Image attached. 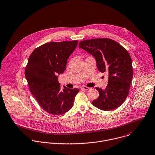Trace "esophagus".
<instances>
[{"instance_id": "obj_1", "label": "esophagus", "mask_w": 155, "mask_h": 155, "mask_svg": "<svg viewBox=\"0 0 155 155\" xmlns=\"http://www.w3.org/2000/svg\"><path fill=\"white\" fill-rule=\"evenodd\" d=\"M81 89H83V90H85V91H87V90H89V89H90L89 87H86V86H81Z\"/></svg>"}]
</instances>
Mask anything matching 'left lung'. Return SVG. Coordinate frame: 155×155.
I'll list each match as a JSON object with an SVG mask.
<instances>
[{
  "label": "left lung",
  "instance_id": "obj_1",
  "mask_svg": "<svg viewBox=\"0 0 155 155\" xmlns=\"http://www.w3.org/2000/svg\"><path fill=\"white\" fill-rule=\"evenodd\" d=\"M81 48L95 59L98 70L108 74L105 89L96 87L99 97L92 105L103 111L119 107L127 97L133 76L132 61L127 50L118 42L108 38L82 41Z\"/></svg>",
  "mask_w": 155,
  "mask_h": 155
}]
</instances>
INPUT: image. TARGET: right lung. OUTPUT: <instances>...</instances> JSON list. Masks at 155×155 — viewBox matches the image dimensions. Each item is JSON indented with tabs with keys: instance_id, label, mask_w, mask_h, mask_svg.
<instances>
[{
	"instance_id": "right-lung-1",
	"label": "right lung",
	"mask_w": 155,
	"mask_h": 155,
	"mask_svg": "<svg viewBox=\"0 0 155 155\" xmlns=\"http://www.w3.org/2000/svg\"><path fill=\"white\" fill-rule=\"evenodd\" d=\"M78 41L50 42L33 50L29 57L25 75L30 90L47 113L61 115L70 110L79 89L64 86L61 89L58 75L63 74L68 59Z\"/></svg>"
}]
</instances>
